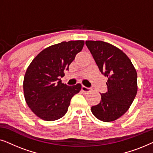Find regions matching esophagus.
<instances>
[{
  "label": "esophagus",
  "mask_w": 153,
  "mask_h": 153,
  "mask_svg": "<svg viewBox=\"0 0 153 153\" xmlns=\"http://www.w3.org/2000/svg\"><path fill=\"white\" fill-rule=\"evenodd\" d=\"M81 90H82V91L84 92V93H89L90 91H91V88L85 87L84 85H82V87H81Z\"/></svg>",
  "instance_id": "1"
}]
</instances>
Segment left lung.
<instances>
[{
    "mask_svg": "<svg viewBox=\"0 0 153 153\" xmlns=\"http://www.w3.org/2000/svg\"><path fill=\"white\" fill-rule=\"evenodd\" d=\"M99 70L108 78V91L101 94V101L91 107L93 114L103 122H111L125 114L137 93V73L126 54L102 41L85 42Z\"/></svg>",
    "mask_w": 153,
    "mask_h": 153,
    "instance_id": "1",
    "label": "left lung"
}]
</instances>
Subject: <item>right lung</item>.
<instances>
[{
  "label": "right lung",
  "mask_w": 153,
  "mask_h": 153,
  "mask_svg": "<svg viewBox=\"0 0 153 153\" xmlns=\"http://www.w3.org/2000/svg\"><path fill=\"white\" fill-rule=\"evenodd\" d=\"M84 41L75 40L50 46L30 62L23 83L24 97L31 111L39 118L53 121L64 116L70 100L79 93L81 85H67L60 77L75 56L82 50Z\"/></svg>",
  "instance_id": "add662e5"
}]
</instances>
